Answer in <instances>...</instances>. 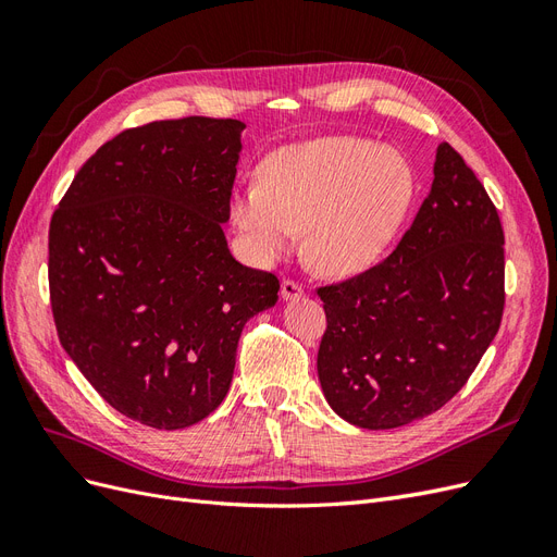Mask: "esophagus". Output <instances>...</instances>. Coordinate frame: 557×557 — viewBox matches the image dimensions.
Here are the masks:
<instances>
[{
    "label": "esophagus",
    "mask_w": 557,
    "mask_h": 557,
    "mask_svg": "<svg viewBox=\"0 0 557 557\" xmlns=\"http://www.w3.org/2000/svg\"><path fill=\"white\" fill-rule=\"evenodd\" d=\"M301 295H305V285H301L299 281H293V278H283V283H281L283 299H297Z\"/></svg>",
    "instance_id": "obj_1"
}]
</instances>
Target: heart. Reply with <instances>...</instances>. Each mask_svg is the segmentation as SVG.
Segmentation results:
<instances>
[{
  "label": "heart",
  "instance_id": "obj_1",
  "mask_svg": "<svg viewBox=\"0 0 557 557\" xmlns=\"http://www.w3.org/2000/svg\"><path fill=\"white\" fill-rule=\"evenodd\" d=\"M411 195V166L397 150L320 137L269 156L262 183L234 190L232 218L260 264L283 258L305 230V256L318 272L350 276L383 256Z\"/></svg>",
  "mask_w": 557,
  "mask_h": 557
}]
</instances>
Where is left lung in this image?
I'll list each match as a JSON object with an SVG mask.
<instances>
[{"label": "left lung", "instance_id": "left-lung-1", "mask_svg": "<svg viewBox=\"0 0 557 557\" xmlns=\"http://www.w3.org/2000/svg\"><path fill=\"white\" fill-rule=\"evenodd\" d=\"M315 293L318 379L348 423L401 428L458 395L504 313V230L458 150L436 148L432 188L391 256Z\"/></svg>", "mask_w": 557, "mask_h": 557}]
</instances>
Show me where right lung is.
I'll return each instance as SVG.
<instances>
[{"label":"right lung","instance_id":"right-lung-1","mask_svg":"<svg viewBox=\"0 0 557 557\" xmlns=\"http://www.w3.org/2000/svg\"><path fill=\"white\" fill-rule=\"evenodd\" d=\"M244 127L207 115L129 127L50 218L60 344L104 401L148 428L221 407L244 325L278 299V278L234 260L223 234Z\"/></svg>","mask_w":557,"mask_h":557}]
</instances>
